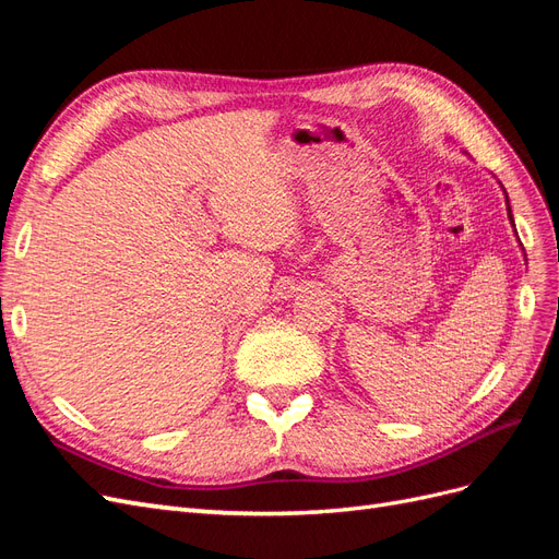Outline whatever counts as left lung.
Returning a JSON list of instances; mask_svg holds the SVG:
<instances>
[{
  "instance_id": "8db88e82",
  "label": "left lung",
  "mask_w": 559,
  "mask_h": 559,
  "mask_svg": "<svg viewBox=\"0 0 559 559\" xmlns=\"http://www.w3.org/2000/svg\"><path fill=\"white\" fill-rule=\"evenodd\" d=\"M503 189V186H501ZM503 195H506V210H509V222H511V226H513V230H515V222H513V212H511V202H509V193L503 191ZM518 235V233H515Z\"/></svg>"
}]
</instances>
